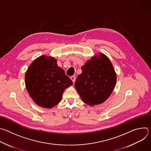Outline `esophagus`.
<instances>
[{
  "label": "esophagus",
  "instance_id": "34e87169",
  "mask_svg": "<svg viewBox=\"0 0 151 151\" xmlns=\"http://www.w3.org/2000/svg\"><path fill=\"white\" fill-rule=\"evenodd\" d=\"M70 79H71V80L73 81V83L75 82L76 78H75L74 76H70Z\"/></svg>",
  "mask_w": 151,
  "mask_h": 151
}]
</instances>
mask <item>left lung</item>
Wrapping results in <instances>:
<instances>
[{
  "instance_id": "8db88e82",
  "label": "left lung",
  "mask_w": 151,
  "mask_h": 151,
  "mask_svg": "<svg viewBox=\"0 0 151 151\" xmlns=\"http://www.w3.org/2000/svg\"><path fill=\"white\" fill-rule=\"evenodd\" d=\"M81 69L75 87L82 101L90 106L102 103L111 94L116 82L111 61L100 54L88 61Z\"/></svg>"
}]
</instances>
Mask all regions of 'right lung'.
<instances>
[{
  "label": "right lung",
  "instance_id": "right-lung-1",
  "mask_svg": "<svg viewBox=\"0 0 151 151\" xmlns=\"http://www.w3.org/2000/svg\"><path fill=\"white\" fill-rule=\"evenodd\" d=\"M26 89L37 105L51 108L60 102L63 92L73 84L57 60L42 55L30 64L25 76Z\"/></svg>",
  "mask_w": 151,
  "mask_h": 151
}]
</instances>
